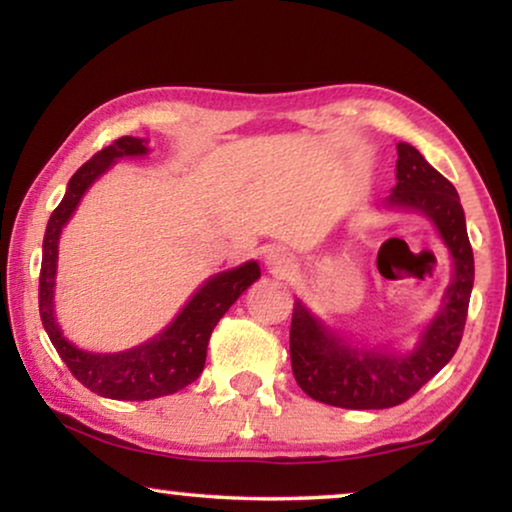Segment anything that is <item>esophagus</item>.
Instances as JSON below:
<instances>
[{
    "label": "esophagus",
    "instance_id": "esophagus-1",
    "mask_svg": "<svg viewBox=\"0 0 512 512\" xmlns=\"http://www.w3.org/2000/svg\"><path fill=\"white\" fill-rule=\"evenodd\" d=\"M265 265H268V270L272 275H289V272L296 268V258H293L289 251L284 249H272L268 251V256H265Z\"/></svg>",
    "mask_w": 512,
    "mask_h": 512
}]
</instances>
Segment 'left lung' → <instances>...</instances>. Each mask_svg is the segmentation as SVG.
<instances>
[{"mask_svg":"<svg viewBox=\"0 0 512 512\" xmlns=\"http://www.w3.org/2000/svg\"><path fill=\"white\" fill-rule=\"evenodd\" d=\"M396 186L389 207L417 209L436 223L450 249L454 277L438 317L410 354L349 347L296 300L291 317V368L298 387L314 401L347 410L394 408L415 396L457 352L473 289V249L459 193L410 144H396Z\"/></svg>","mask_w":512,"mask_h":512,"instance_id":"8db88e82","label":"left lung"}]
</instances>
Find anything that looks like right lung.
<instances>
[{"label":"right lung","mask_w":512,"mask_h":512,"mask_svg":"<svg viewBox=\"0 0 512 512\" xmlns=\"http://www.w3.org/2000/svg\"><path fill=\"white\" fill-rule=\"evenodd\" d=\"M144 139L121 137L114 144L97 151L88 163H83L69 179L67 193L48 219L44 235V256L39 272V314L55 352L67 363L72 375L83 387L97 396L116 401H149L188 387L205 368L207 342L219 319L230 305L261 277L256 261L240 268L219 272L202 284V289L188 300L179 317L163 333L144 345L118 354H90L72 345L55 324L53 317V286L58 270V242L62 226L74 214L83 193L93 181L109 170L123 156H144Z\"/></svg>","instance_id":"right-lung-1"}]
</instances>
